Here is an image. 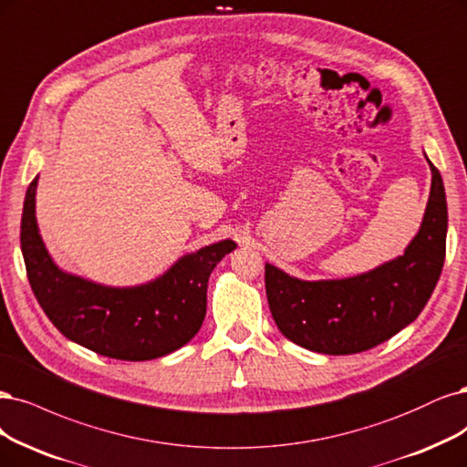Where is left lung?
Here are the masks:
<instances>
[{
	"instance_id": "obj_1",
	"label": "left lung",
	"mask_w": 467,
	"mask_h": 467,
	"mask_svg": "<svg viewBox=\"0 0 467 467\" xmlns=\"http://www.w3.org/2000/svg\"><path fill=\"white\" fill-rule=\"evenodd\" d=\"M427 162L432 173L429 201L404 254L334 280H301L265 265L270 313L287 340L317 353L348 356L382 344L420 317L441 276L448 230L441 171L429 158Z\"/></svg>"
}]
</instances>
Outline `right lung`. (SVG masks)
Listing matches in <instances>:
<instances>
[{"instance_id":"add662e5","label":"right lung","mask_w":467,"mask_h":467,"mask_svg":"<svg viewBox=\"0 0 467 467\" xmlns=\"http://www.w3.org/2000/svg\"><path fill=\"white\" fill-rule=\"evenodd\" d=\"M36 187L38 175L23 204L21 251L32 292L63 336L106 358L149 361L180 349L199 332L208 278L235 241L187 253L144 284L104 285L59 268L47 253L36 222Z\"/></svg>"}]
</instances>
